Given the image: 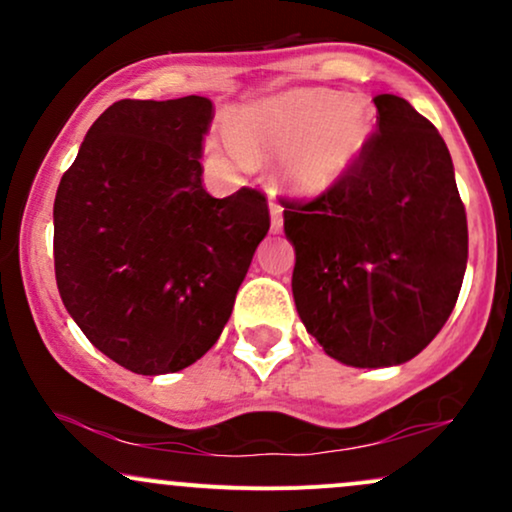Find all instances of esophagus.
<instances>
[{
  "label": "esophagus",
  "mask_w": 512,
  "mask_h": 512,
  "mask_svg": "<svg viewBox=\"0 0 512 512\" xmlns=\"http://www.w3.org/2000/svg\"><path fill=\"white\" fill-rule=\"evenodd\" d=\"M269 214H272V231L279 233L284 228V207L274 197H269Z\"/></svg>",
  "instance_id": "1"
}]
</instances>
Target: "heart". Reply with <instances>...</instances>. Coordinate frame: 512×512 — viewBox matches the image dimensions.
Masks as SVG:
<instances>
[{
    "instance_id": "obj_1",
    "label": "heart",
    "mask_w": 512,
    "mask_h": 512,
    "mask_svg": "<svg viewBox=\"0 0 512 512\" xmlns=\"http://www.w3.org/2000/svg\"><path fill=\"white\" fill-rule=\"evenodd\" d=\"M238 163L281 156V178L298 195H320L349 173L370 137L368 105L325 88H296L252 105L233 125Z\"/></svg>"
}]
</instances>
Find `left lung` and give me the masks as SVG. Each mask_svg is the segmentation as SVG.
Segmentation results:
<instances>
[{"label":"left lung","instance_id":"1","mask_svg":"<svg viewBox=\"0 0 512 512\" xmlns=\"http://www.w3.org/2000/svg\"><path fill=\"white\" fill-rule=\"evenodd\" d=\"M378 132L337 185L284 199L293 301L327 356L399 366L431 344L460 296L467 214L448 146L404 98L380 93Z\"/></svg>","mask_w":512,"mask_h":512}]
</instances>
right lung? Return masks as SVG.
<instances>
[{
  "instance_id": "add662e5",
  "label": "right lung",
  "mask_w": 512,
  "mask_h": 512,
  "mask_svg": "<svg viewBox=\"0 0 512 512\" xmlns=\"http://www.w3.org/2000/svg\"><path fill=\"white\" fill-rule=\"evenodd\" d=\"M209 98L117 101L93 122L55 197V276L86 339L139 375L202 358L269 231L267 197L202 185Z\"/></svg>"
}]
</instances>
